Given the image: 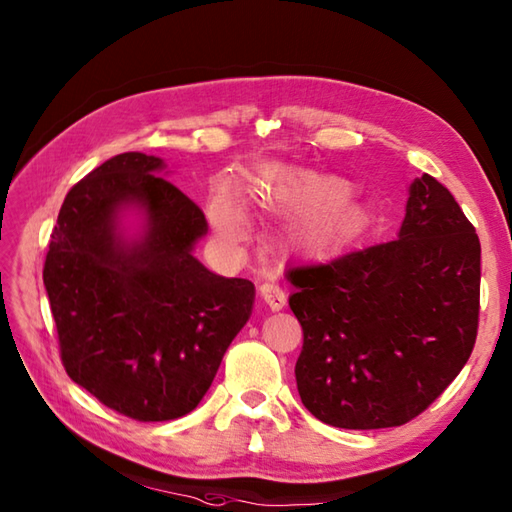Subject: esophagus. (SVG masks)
<instances>
[{"mask_svg": "<svg viewBox=\"0 0 512 512\" xmlns=\"http://www.w3.org/2000/svg\"><path fill=\"white\" fill-rule=\"evenodd\" d=\"M259 297L266 301V306L270 310H281L286 306V292L275 281H264L262 286H259Z\"/></svg>", "mask_w": 512, "mask_h": 512, "instance_id": "1", "label": "esophagus"}]
</instances>
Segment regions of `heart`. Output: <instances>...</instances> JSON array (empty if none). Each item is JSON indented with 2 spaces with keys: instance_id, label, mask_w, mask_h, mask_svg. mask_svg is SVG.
Instances as JSON below:
<instances>
[{
  "instance_id": "b5f03b06",
  "label": "heart",
  "mask_w": 512,
  "mask_h": 512,
  "mask_svg": "<svg viewBox=\"0 0 512 512\" xmlns=\"http://www.w3.org/2000/svg\"><path fill=\"white\" fill-rule=\"evenodd\" d=\"M350 193V184L336 176L270 165L250 180L248 204L264 213L295 215L288 246L297 253L323 255L356 233L361 213L350 202ZM211 215L226 237L244 235V211L228 193L217 195Z\"/></svg>"
}]
</instances>
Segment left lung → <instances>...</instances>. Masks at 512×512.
Listing matches in <instances>:
<instances>
[{
    "instance_id": "obj_1",
    "label": "left lung",
    "mask_w": 512,
    "mask_h": 512,
    "mask_svg": "<svg viewBox=\"0 0 512 512\" xmlns=\"http://www.w3.org/2000/svg\"><path fill=\"white\" fill-rule=\"evenodd\" d=\"M480 239L422 173L398 239L286 273L301 323V402L325 424L387 429L427 409L469 361L480 317Z\"/></svg>"
}]
</instances>
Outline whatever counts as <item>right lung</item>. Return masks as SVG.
<instances>
[{"mask_svg":"<svg viewBox=\"0 0 512 512\" xmlns=\"http://www.w3.org/2000/svg\"><path fill=\"white\" fill-rule=\"evenodd\" d=\"M165 162L127 151L65 195L43 266L65 372L140 422L187 416L250 319L255 286L193 255L200 206L160 178ZM129 210L141 215L124 233Z\"/></svg>","mask_w":512,"mask_h":512,"instance_id":"obj_1","label":"right lung"}]
</instances>
